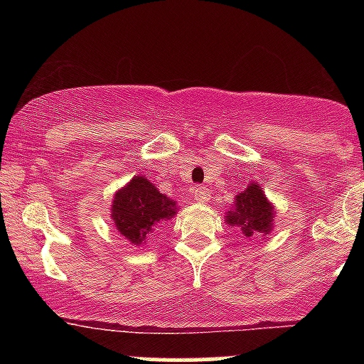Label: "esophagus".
Segmentation results:
<instances>
[{
	"label": "esophagus",
	"instance_id": "1",
	"mask_svg": "<svg viewBox=\"0 0 364 364\" xmlns=\"http://www.w3.org/2000/svg\"><path fill=\"white\" fill-rule=\"evenodd\" d=\"M192 197L197 200V203H209V190L205 186H196L192 190Z\"/></svg>",
	"mask_w": 364,
	"mask_h": 364
}]
</instances>
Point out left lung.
Segmentation results:
<instances>
[{
	"instance_id": "left-lung-1",
	"label": "left lung",
	"mask_w": 364,
	"mask_h": 364,
	"mask_svg": "<svg viewBox=\"0 0 364 364\" xmlns=\"http://www.w3.org/2000/svg\"><path fill=\"white\" fill-rule=\"evenodd\" d=\"M225 222L232 227H240L241 234L247 237L267 234L273 225V205L267 203L260 186L252 183L236 197L234 211L227 213Z\"/></svg>"
}]
</instances>
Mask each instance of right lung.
I'll return each instance as SVG.
<instances>
[{
  "label": "right lung",
  "mask_w": 364,
  "mask_h": 364,
  "mask_svg": "<svg viewBox=\"0 0 364 364\" xmlns=\"http://www.w3.org/2000/svg\"><path fill=\"white\" fill-rule=\"evenodd\" d=\"M176 203L160 193L144 176L132 179L114 196L112 220L130 243L141 245L160 223L176 215Z\"/></svg>",
  "instance_id": "1"
}]
</instances>
